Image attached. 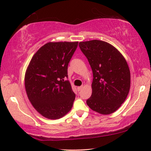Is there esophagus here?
Instances as JSON below:
<instances>
[{
	"label": "esophagus",
	"instance_id": "esophagus-1",
	"mask_svg": "<svg viewBox=\"0 0 151 151\" xmlns=\"http://www.w3.org/2000/svg\"><path fill=\"white\" fill-rule=\"evenodd\" d=\"M83 86H78V87H77V90H78V91H81L82 89H83Z\"/></svg>",
	"mask_w": 151,
	"mask_h": 151
}]
</instances>
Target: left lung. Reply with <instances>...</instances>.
<instances>
[{"label": "left lung", "instance_id": "left-lung-1", "mask_svg": "<svg viewBox=\"0 0 151 151\" xmlns=\"http://www.w3.org/2000/svg\"><path fill=\"white\" fill-rule=\"evenodd\" d=\"M93 73L91 96L86 104L101 114L117 111L126 100L131 86L128 64L116 48L99 40L79 42Z\"/></svg>", "mask_w": 151, "mask_h": 151}]
</instances>
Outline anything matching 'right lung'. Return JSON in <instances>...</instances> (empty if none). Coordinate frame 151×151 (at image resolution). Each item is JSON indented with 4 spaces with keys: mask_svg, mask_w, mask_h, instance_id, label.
Wrapping results in <instances>:
<instances>
[{
    "mask_svg": "<svg viewBox=\"0 0 151 151\" xmlns=\"http://www.w3.org/2000/svg\"><path fill=\"white\" fill-rule=\"evenodd\" d=\"M78 42H49L30 60L24 76L29 101L45 118H62L72 109L75 94L67 77V68Z\"/></svg>",
    "mask_w": 151,
    "mask_h": 151,
    "instance_id": "obj_1",
    "label": "right lung"
}]
</instances>
